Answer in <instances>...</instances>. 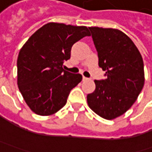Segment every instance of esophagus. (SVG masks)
Masks as SVG:
<instances>
[{"mask_svg":"<svg viewBox=\"0 0 152 152\" xmlns=\"http://www.w3.org/2000/svg\"><path fill=\"white\" fill-rule=\"evenodd\" d=\"M83 80H84V81H85V80H88V78H86V77H85V76H83Z\"/></svg>","mask_w":152,"mask_h":152,"instance_id":"1","label":"esophagus"}]
</instances>
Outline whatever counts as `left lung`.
I'll return each mask as SVG.
<instances>
[{
  "label": "left lung",
  "mask_w": 152,
  "mask_h": 152,
  "mask_svg": "<svg viewBox=\"0 0 152 152\" xmlns=\"http://www.w3.org/2000/svg\"><path fill=\"white\" fill-rule=\"evenodd\" d=\"M96 48L99 66L107 79L95 80L96 90L87 96L88 105L103 118H117L131 107L145 83L144 62L132 39L119 29L89 28Z\"/></svg>",
  "instance_id": "left-lung-1"
}]
</instances>
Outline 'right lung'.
Listing matches in <instances>:
<instances>
[{
	"instance_id": "right-lung-1",
	"label": "right lung",
	"mask_w": 152,
	"mask_h": 152,
	"mask_svg": "<svg viewBox=\"0 0 152 152\" xmlns=\"http://www.w3.org/2000/svg\"><path fill=\"white\" fill-rule=\"evenodd\" d=\"M88 28L48 23L34 32L18 56V85L34 113L50 116L66 103L71 90L82 80L79 73L63 69L73 45L90 36Z\"/></svg>"
}]
</instances>
